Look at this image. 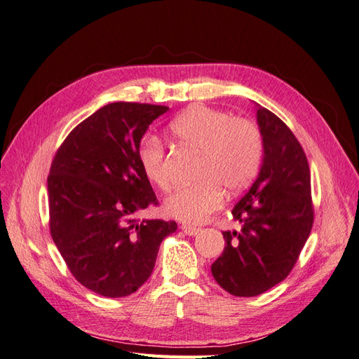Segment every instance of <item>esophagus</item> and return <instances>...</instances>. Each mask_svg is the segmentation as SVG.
Wrapping results in <instances>:
<instances>
[{
    "label": "esophagus",
    "instance_id": "1",
    "mask_svg": "<svg viewBox=\"0 0 359 359\" xmlns=\"http://www.w3.org/2000/svg\"><path fill=\"white\" fill-rule=\"evenodd\" d=\"M181 229H182V232L186 233V235H189V236H194V235H198L199 233V227H194V226H190V224H182L181 226Z\"/></svg>",
    "mask_w": 359,
    "mask_h": 359
}]
</instances>
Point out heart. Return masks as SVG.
Masks as SVG:
<instances>
[{"instance_id": "heart-1", "label": "heart", "mask_w": 359, "mask_h": 359, "mask_svg": "<svg viewBox=\"0 0 359 359\" xmlns=\"http://www.w3.org/2000/svg\"><path fill=\"white\" fill-rule=\"evenodd\" d=\"M170 136L201 154L194 173L198 184L184 187L165 201V211L184 223H201L219 210L223 191L233 194L253 180L262 158V136L255 123L231 114L193 106L169 124ZM137 158L147 178L168 191L172 180L165 145L156 136L140 140Z\"/></svg>"}]
</instances>
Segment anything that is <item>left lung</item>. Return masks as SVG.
I'll use <instances>...</instances> for the list:
<instances>
[{
	"label": "left lung",
	"instance_id": "obj_1",
	"mask_svg": "<svg viewBox=\"0 0 359 359\" xmlns=\"http://www.w3.org/2000/svg\"><path fill=\"white\" fill-rule=\"evenodd\" d=\"M257 106L264 160L233 210L241 231L223 232L224 250L211 273L235 297H256L283 281L311 232L314 211L306 153L290 128Z\"/></svg>",
	"mask_w": 359,
	"mask_h": 359
}]
</instances>
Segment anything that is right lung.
<instances>
[{
  "mask_svg": "<svg viewBox=\"0 0 359 359\" xmlns=\"http://www.w3.org/2000/svg\"><path fill=\"white\" fill-rule=\"evenodd\" d=\"M168 106L115 102L76 126L48 177L52 240L82 286L102 297L136 292L175 222L137 220L157 203L137 158L140 139Z\"/></svg>",
  "mask_w": 359,
  "mask_h": 359,
  "instance_id": "1",
  "label": "right lung"
}]
</instances>
